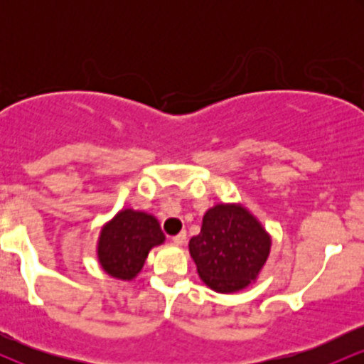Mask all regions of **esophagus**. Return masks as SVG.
Listing matches in <instances>:
<instances>
[{
    "label": "esophagus",
    "mask_w": 364,
    "mask_h": 364,
    "mask_svg": "<svg viewBox=\"0 0 364 364\" xmlns=\"http://www.w3.org/2000/svg\"><path fill=\"white\" fill-rule=\"evenodd\" d=\"M173 243L176 245V246L185 245V243H186V232H185V231H181V232H179V235L173 236Z\"/></svg>",
    "instance_id": "34e87169"
}]
</instances>
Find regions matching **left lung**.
Instances as JSON below:
<instances>
[{"instance_id":"1","label":"left lung","mask_w":364,"mask_h":364,"mask_svg":"<svg viewBox=\"0 0 364 364\" xmlns=\"http://www.w3.org/2000/svg\"><path fill=\"white\" fill-rule=\"evenodd\" d=\"M272 246L260 220L243 203H215L188 243L200 279L220 294L243 291L265 267Z\"/></svg>"}]
</instances>
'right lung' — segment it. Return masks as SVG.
<instances>
[{"label": "right lung", "instance_id": "1", "mask_svg": "<svg viewBox=\"0 0 364 364\" xmlns=\"http://www.w3.org/2000/svg\"><path fill=\"white\" fill-rule=\"evenodd\" d=\"M166 241L161 224L152 214L135 208H121L101 228L97 262L109 277L133 281L144 269L150 250Z\"/></svg>", "mask_w": 364, "mask_h": 364}]
</instances>
